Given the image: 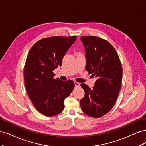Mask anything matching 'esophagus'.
I'll list each match as a JSON object with an SVG mask.
<instances>
[{
  "label": "esophagus",
  "instance_id": "esophagus-1",
  "mask_svg": "<svg viewBox=\"0 0 146 146\" xmlns=\"http://www.w3.org/2000/svg\"><path fill=\"white\" fill-rule=\"evenodd\" d=\"M74 85H75V86H80V83H78V82H74Z\"/></svg>",
  "mask_w": 146,
  "mask_h": 146
}]
</instances>
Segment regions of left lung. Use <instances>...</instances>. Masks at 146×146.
<instances>
[{
  "label": "left lung",
  "mask_w": 146,
  "mask_h": 146,
  "mask_svg": "<svg viewBox=\"0 0 146 146\" xmlns=\"http://www.w3.org/2000/svg\"><path fill=\"white\" fill-rule=\"evenodd\" d=\"M80 39L85 48V69L98 78L92 89L81 84L85 96L80 106L86 115L98 118L108 113L116 103L121 86L122 65L115 48L107 41L93 36Z\"/></svg>",
  "instance_id": "1"
}]
</instances>
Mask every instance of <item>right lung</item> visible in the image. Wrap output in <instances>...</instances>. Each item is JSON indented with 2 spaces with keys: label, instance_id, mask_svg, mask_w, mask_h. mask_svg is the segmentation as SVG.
<instances>
[{
  "label": "right lung",
  "instance_id": "add662e5",
  "mask_svg": "<svg viewBox=\"0 0 146 146\" xmlns=\"http://www.w3.org/2000/svg\"><path fill=\"white\" fill-rule=\"evenodd\" d=\"M76 38H44L34 44L28 54L24 69L26 91L35 107L46 116H54L63 111L64 100L74 88L72 80L54 78L53 71L62 65L65 54Z\"/></svg>",
  "mask_w": 146,
  "mask_h": 146
}]
</instances>
